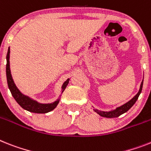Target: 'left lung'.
<instances>
[{
  "instance_id": "left-lung-1",
  "label": "left lung",
  "mask_w": 151,
  "mask_h": 151,
  "mask_svg": "<svg viewBox=\"0 0 151 151\" xmlns=\"http://www.w3.org/2000/svg\"><path fill=\"white\" fill-rule=\"evenodd\" d=\"M143 82H144V80H143L142 82H141L140 90L138 91V93H137L130 101H129L128 102H127L126 104H124L121 106V107H116L115 110H113V111H99V110H97V109H93V111L96 113H97L99 115H101V116H104V117H107V118H114V117H117V116H119L120 115L124 114V113L127 112L128 110H130V107H132L133 105L135 104L137 100L138 99V97H139V95L140 94L141 91H142Z\"/></svg>"
}]
</instances>
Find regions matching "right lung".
Masks as SVG:
<instances>
[{
    "mask_svg": "<svg viewBox=\"0 0 151 151\" xmlns=\"http://www.w3.org/2000/svg\"><path fill=\"white\" fill-rule=\"evenodd\" d=\"M10 47L8 48L7 54V65H6V75H7V85L9 89L11 91V93L15 101H17L20 106L26 111H28L32 113H37V114H46L53 111L57 105L58 104L60 99H58L56 101L50 104H40L37 101L31 99L28 96L23 94L21 91H19L17 86L15 85L14 82L13 81L12 76L11 73V69H10ZM69 78H68L62 85V93L66 88L67 85L69 83Z\"/></svg>",
    "mask_w": 151,
    "mask_h": 151,
    "instance_id": "obj_1",
    "label": "right lung"
}]
</instances>
